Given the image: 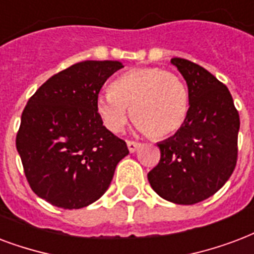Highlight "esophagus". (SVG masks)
<instances>
[{"instance_id":"obj_1","label":"esophagus","mask_w":254,"mask_h":254,"mask_svg":"<svg viewBox=\"0 0 254 254\" xmlns=\"http://www.w3.org/2000/svg\"><path fill=\"white\" fill-rule=\"evenodd\" d=\"M140 146L141 144L140 142H137V141H127V149H129V152L130 153H134Z\"/></svg>"}]
</instances>
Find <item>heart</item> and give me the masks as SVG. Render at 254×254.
Returning <instances> with one entry per match:
<instances>
[{
  "label": "heart",
  "mask_w": 254,
  "mask_h": 254,
  "mask_svg": "<svg viewBox=\"0 0 254 254\" xmlns=\"http://www.w3.org/2000/svg\"><path fill=\"white\" fill-rule=\"evenodd\" d=\"M97 97L96 109L109 130L127 125L130 109L135 127L154 138L176 134L189 114V92L181 77L156 66L131 69Z\"/></svg>",
  "instance_id": "heart-1"
}]
</instances>
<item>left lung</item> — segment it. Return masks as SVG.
<instances>
[{
  "mask_svg": "<svg viewBox=\"0 0 254 254\" xmlns=\"http://www.w3.org/2000/svg\"><path fill=\"white\" fill-rule=\"evenodd\" d=\"M187 81V123L158 142L161 158L148 173L153 190L164 200L193 205L206 200L229 180L237 162L240 116L225 85L200 65L172 58Z\"/></svg>",
  "mask_w": 254,
  "mask_h": 254,
  "instance_id": "left-lung-1",
  "label": "left lung"
}]
</instances>
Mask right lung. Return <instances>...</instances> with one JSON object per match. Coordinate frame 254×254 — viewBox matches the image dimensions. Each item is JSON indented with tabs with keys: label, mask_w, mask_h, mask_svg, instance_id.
<instances>
[{
	"label": "right lung",
	"mask_w": 254,
	"mask_h": 254,
	"mask_svg": "<svg viewBox=\"0 0 254 254\" xmlns=\"http://www.w3.org/2000/svg\"><path fill=\"white\" fill-rule=\"evenodd\" d=\"M120 61H82L50 77L29 98L15 146L32 190L54 206L80 209L108 190L127 142L102 125L96 109Z\"/></svg>",
	"instance_id": "obj_1"
}]
</instances>
